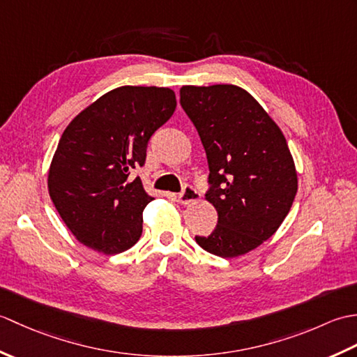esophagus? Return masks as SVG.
Masks as SVG:
<instances>
[{"label":"esophagus","instance_id":"esophagus-1","mask_svg":"<svg viewBox=\"0 0 357 357\" xmlns=\"http://www.w3.org/2000/svg\"><path fill=\"white\" fill-rule=\"evenodd\" d=\"M199 199V193H198V190H196V188L193 187V185H190V184H187L184 188H183V192H181L179 195H178V202L179 204H184V206H187V204H192V202H195V201H198Z\"/></svg>","mask_w":357,"mask_h":357}]
</instances>
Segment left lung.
<instances>
[{"instance_id":"1","label":"left lung","mask_w":357,"mask_h":357,"mask_svg":"<svg viewBox=\"0 0 357 357\" xmlns=\"http://www.w3.org/2000/svg\"><path fill=\"white\" fill-rule=\"evenodd\" d=\"M179 95L206 150V199L218 211L215 230L195 239L211 255H245L279 229L298 192L285 136L241 87L184 86Z\"/></svg>"}]
</instances>
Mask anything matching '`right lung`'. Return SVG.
I'll list each match as a JSON object with an SVG mask.
<instances>
[{"mask_svg":"<svg viewBox=\"0 0 357 357\" xmlns=\"http://www.w3.org/2000/svg\"><path fill=\"white\" fill-rule=\"evenodd\" d=\"M176 109L167 87L110 90L67 126L49 170L53 206L81 244L104 255L133 247L153 199L141 179L147 142Z\"/></svg>","mask_w":357,"mask_h":357,"instance_id":"1","label":"right lung"}]
</instances>
